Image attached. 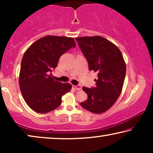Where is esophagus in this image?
Wrapping results in <instances>:
<instances>
[{
	"mask_svg": "<svg viewBox=\"0 0 153 153\" xmlns=\"http://www.w3.org/2000/svg\"><path fill=\"white\" fill-rule=\"evenodd\" d=\"M72 88L76 91H79V90L81 89V85H72Z\"/></svg>",
	"mask_w": 153,
	"mask_h": 153,
	"instance_id": "1",
	"label": "esophagus"
}]
</instances>
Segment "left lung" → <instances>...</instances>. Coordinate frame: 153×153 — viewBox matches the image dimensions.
Masks as SVG:
<instances>
[{
    "mask_svg": "<svg viewBox=\"0 0 153 153\" xmlns=\"http://www.w3.org/2000/svg\"><path fill=\"white\" fill-rule=\"evenodd\" d=\"M88 63L89 70L97 73L96 86L83 87L88 100L81 102L83 108L102 114L115 104L122 92L126 65L118 47L100 36L76 38Z\"/></svg>",
    "mask_w": 153,
    "mask_h": 153,
    "instance_id": "obj_1",
    "label": "left lung"
}]
</instances>
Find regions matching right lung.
Wrapping results in <instances>:
<instances>
[{
	"label": "right lung",
	"mask_w": 153,
	"mask_h": 153,
	"mask_svg": "<svg viewBox=\"0 0 153 153\" xmlns=\"http://www.w3.org/2000/svg\"><path fill=\"white\" fill-rule=\"evenodd\" d=\"M74 38L47 35L26 50L21 62L19 83L25 102L31 109L46 114L61 104L62 96L72 85L55 81L51 72L62 54L75 47Z\"/></svg>",
	"instance_id": "1"
}]
</instances>
